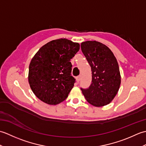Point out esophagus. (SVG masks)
<instances>
[{
  "mask_svg": "<svg viewBox=\"0 0 146 146\" xmlns=\"http://www.w3.org/2000/svg\"><path fill=\"white\" fill-rule=\"evenodd\" d=\"M80 79H81V76H77V77H76V82L78 83V82L80 81Z\"/></svg>",
  "mask_w": 146,
  "mask_h": 146,
  "instance_id": "34e87169",
  "label": "esophagus"
}]
</instances>
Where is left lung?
<instances>
[{"label": "left lung", "instance_id": "obj_1", "mask_svg": "<svg viewBox=\"0 0 146 146\" xmlns=\"http://www.w3.org/2000/svg\"><path fill=\"white\" fill-rule=\"evenodd\" d=\"M81 49L92 70V84L81 88L86 101L95 107L107 105L119 91L121 76L116 58L106 45L96 41L81 43Z\"/></svg>", "mask_w": 146, "mask_h": 146}]
</instances>
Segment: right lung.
<instances>
[{
	"mask_svg": "<svg viewBox=\"0 0 146 146\" xmlns=\"http://www.w3.org/2000/svg\"><path fill=\"white\" fill-rule=\"evenodd\" d=\"M79 49V43L61 38L46 43L34 56L28 81L39 100L49 105L66 100L75 82L71 75L70 60Z\"/></svg>",
	"mask_w": 146,
	"mask_h": 146,
	"instance_id": "1",
	"label": "right lung"
}]
</instances>
